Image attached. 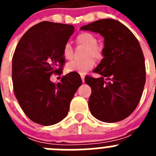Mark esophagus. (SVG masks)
<instances>
[{"instance_id": "esophagus-1", "label": "esophagus", "mask_w": 156, "mask_h": 156, "mask_svg": "<svg viewBox=\"0 0 156 156\" xmlns=\"http://www.w3.org/2000/svg\"><path fill=\"white\" fill-rule=\"evenodd\" d=\"M81 76V79H82L83 82H84V77H85V74L84 73H80Z\"/></svg>"}]
</instances>
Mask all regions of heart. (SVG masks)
I'll use <instances>...</instances> for the list:
<instances>
[{
	"mask_svg": "<svg viewBox=\"0 0 156 156\" xmlns=\"http://www.w3.org/2000/svg\"><path fill=\"white\" fill-rule=\"evenodd\" d=\"M76 41L78 44L86 47L83 54L85 58L81 61H73L69 63L66 69L68 72H78L80 73H84L94 66V58L95 60L102 58L104 49L101 45L98 44L97 37L90 32L80 33L76 37ZM62 55L66 60H71L73 57V49L69 42H66L63 46Z\"/></svg>",
	"mask_w": 156,
	"mask_h": 156,
	"instance_id": "obj_1",
	"label": "heart"
}]
</instances>
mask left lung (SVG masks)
Listing matches in <instances>:
<instances>
[{
    "mask_svg": "<svg viewBox=\"0 0 156 156\" xmlns=\"http://www.w3.org/2000/svg\"><path fill=\"white\" fill-rule=\"evenodd\" d=\"M80 30L99 33L105 38L104 58L94 69L101 76H85V83L91 88L90 112L105 122L126 119L137 108L145 83V63L138 41L114 19L98 20Z\"/></svg>",
    "mask_w": 156,
    "mask_h": 156,
    "instance_id": "obj_1",
    "label": "left lung"
}]
</instances>
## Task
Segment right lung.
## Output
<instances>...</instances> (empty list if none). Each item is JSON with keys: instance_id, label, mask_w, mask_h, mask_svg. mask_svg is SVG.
Listing matches in <instances>:
<instances>
[{"instance_id": "1", "label": "right lung", "mask_w": 156, "mask_h": 156, "mask_svg": "<svg viewBox=\"0 0 156 156\" xmlns=\"http://www.w3.org/2000/svg\"><path fill=\"white\" fill-rule=\"evenodd\" d=\"M73 32L72 25L41 22L27 30L16 46L12 57L14 93L24 113L36 123L51 126L62 120L82 83L76 72L57 84L50 80L52 74L62 73V48Z\"/></svg>"}]
</instances>
